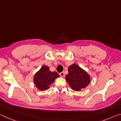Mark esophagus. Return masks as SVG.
<instances>
[{
	"instance_id": "34e87169",
	"label": "esophagus",
	"mask_w": 121,
	"mask_h": 121,
	"mask_svg": "<svg viewBox=\"0 0 121 121\" xmlns=\"http://www.w3.org/2000/svg\"><path fill=\"white\" fill-rule=\"evenodd\" d=\"M59 75H60V77H64V75H65L64 73L63 72H61V73H59Z\"/></svg>"
}]
</instances>
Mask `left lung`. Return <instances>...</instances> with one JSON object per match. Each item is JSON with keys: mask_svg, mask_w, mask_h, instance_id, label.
<instances>
[{"mask_svg": "<svg viewBox=\"0 0 121 121\" xmlns=\"http://www.w3.org/2000/svg\"><path fill=\"white\" fill-rule=\"evenodd\" d=\"M68 71L65 79L73 90L79 91L90 83V76L78 65L75 64L70 65Z\"/></svg>", "mask_w": 121, "mask_h": 121, "instance_id": "left-lung-1", "label": "left lung"}]
</instances>
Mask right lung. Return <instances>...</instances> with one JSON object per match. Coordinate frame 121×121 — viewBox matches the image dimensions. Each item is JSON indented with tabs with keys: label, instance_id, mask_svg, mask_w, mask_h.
<instances>
[{
	"label": "right lung",
	"instance_id": "obj_1",
	"mask_svg": "<svg viewBox=\"0 0 121 121\" xmlns=\"http://www.w3.org/2000/svg\"><path fill=\"white\" fill-rule=\"evenodd\" d=\"M59 77L56 72H51L48 66H42L40 70L35 73L33 81L37 88L40 90H46L49 88L56 78Z\"/></svg>",
	"mask_w": 121,
	"mask_h": 121
}]
</instances>
